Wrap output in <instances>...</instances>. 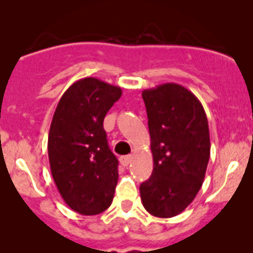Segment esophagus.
I'll return each mask as SVG.
<instances>
[{
  "label": "esophagus",
  "mask_w": 253,
  "mask_h": 253,
  "mask_svg": "<svg viewBox=\"0 0 253 253\" xmlns=\"http://www.w3.org/2000/svg\"><path fill=\"white\" fill-rule=\"evenodd\" d=\"M131 159H133L131 155H123V157H120V164H122L123 167H128L129 164H130Z\"/></svg>",
  "instance_id": "34e87169"
}]
</instances>
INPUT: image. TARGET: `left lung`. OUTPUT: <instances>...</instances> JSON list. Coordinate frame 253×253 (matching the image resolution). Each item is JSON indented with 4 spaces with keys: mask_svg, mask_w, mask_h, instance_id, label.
Instances as JSON below:
<instances>
[{
    "mask_svg": "<svg viewBox=\"0 0 253 253\" xmlns=\"http://www.w3.org/2000/svg\"><path fill=\"white\" fill-rule=\"evenodd\" d=\"M147 108L153 173L140 184L145 210L169 218L188 207L205 180L210 161V129L196 95L168 83L142 92Z\"/></svg>",
    "mask_w": 253,
    "mask_h": 253,
    "instance_id": "left-lung-1",
    "label": "left lung"
}]
</instances>
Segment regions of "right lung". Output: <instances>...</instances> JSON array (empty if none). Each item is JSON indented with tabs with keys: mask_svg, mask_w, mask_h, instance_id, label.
I'll return each instance as SVG.
<instances>
[{
	"mask_svg": "<svg viewBox=\"0 0 253 253\" xmlns=\"http://www.w3.org/2000/svg\"><path fill=\"white\" fill-rule=\"evenodd\" d=\"M120 96V87L95 78L81 79L64 92L51 122V174L65 203L80 214H98L113 202L118 159L103 123Z\"/></svg>",
	"mask_w": 253,
	"mask_h": 253,
	"instance_id": "add662e5",
	"label": "right lung"
}]
</instances>
